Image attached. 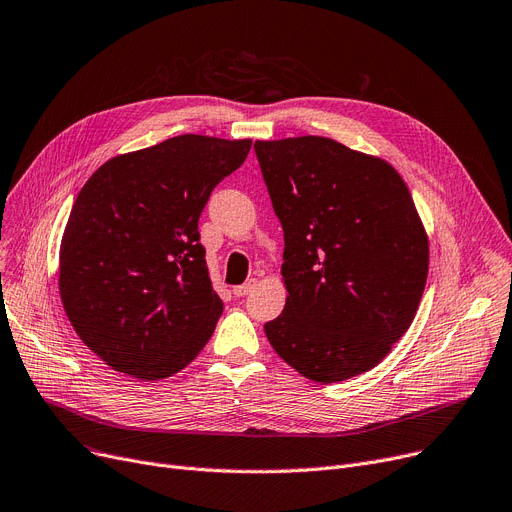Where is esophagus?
<instances>
[{"label": "esophagus", "instance_id": "obj_1", "mask_svg": "<svg viewBox=\"0 0 512 512\" xmlns=\"http://www.w3.org/2000/svg\"><path fill=\"white\" fill-rule=\"evenodd\" d=\"M255 286H257V280H255V278H251V280H247L245 284L234 286V288H232V292H234V297H247V294H251V292L255 290Z\"/></svg>", "mask_w": 512, "mask_h": 512}]
</instances>
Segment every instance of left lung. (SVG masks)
<instances>
[{"label": "left lung", "mask_w": 512, "mask_h": 512, "mask_svg": "<svg viewBox=\"0 0 512 512\" xmlns=\"http://www.w3.org/2000/svg\"><path fill=\"white\" fill-rule=\"evenodd\" d=\"M284 230V311L263 326L305 378L334 384L378 365L411 326L429 247L409 188L384 159L326 137L257 141Z\"/></svg>", "instance_id": "1"}]
</instances>
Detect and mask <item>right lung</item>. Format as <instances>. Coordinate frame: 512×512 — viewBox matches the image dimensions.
<instances>
[{
    "label": "right lung",
    "instance_id": "obj_1",
    "mask_svg": "<svg viewBox=\"0 0 512 512\" xmlns=\"http://www.w3.org/2000/svg\"><path fill=\"white\" fill-rule=\"evenodd\" d=\"M251 141L180 134L114 157L78 193L60 251L72 328L116 371L170 378L211 338L224 303L213 292L199 218Z\"/></svg>",
    "mask_w": 512,
    "mask_h": 512
}]
</instances>
